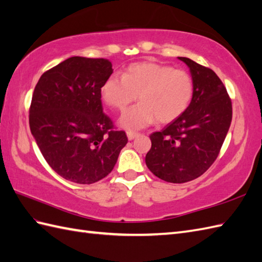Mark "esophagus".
<instances>
[{"instance_id":"esophagus-1","label":"esophagus","mask_w":262,"mask_h":262,"mask_svg":"<svg viewBox=\"0 0 262 262\" xmlns=\"http://www.w3.org/2000/svg\"><path fill=\"white\" fill-rule=\"evenodd\" d=\"M138 135H139V134H138V133H135V132H127V137H128L129 140H132V139H134V138H136Z\"/></svg>"}]
</instances>
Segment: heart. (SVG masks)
Returning <instances> with one entry per match:
<instances>
[{"instance_id":"1","label":"heart","mask_w":262,"mask_h":262,"mask_svg":"<svg viewBox=\"0 0 262 262\" xmlns=\"http://www.w3.org/2000/svg\"><path fill=\"white\" fill-rule=\"evenodd\" d=\"M195 92L192 76L170 65L143 62L130 65L123 77L107 78L100 95L112 108L123 112L137 95L140 102L126 111L120 125L128 130L142 129L157 119L167 124L188 108Z\"/></svg>"}]
</instances>
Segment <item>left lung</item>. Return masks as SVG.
Masks as SVG:
<instances>
[{
	"label": "left lung",
	"mask_w": 262,
	"mask_h": 262,
	"mask_svg": "<svg viewBox=\"0 0 262 262\" xmlns=\"http://www.w3.org/2000/svg\"><path fill=\"white\" fill-rule=\"evenodd\" d=\"M189 67L195 92L187 111L160 132L152 133L145 162L165 182L198 178L217 159L232 118L231 99L212 70L178 57Z\"/></svg>",
	"instance_id": "left-lung-1"
}]
</instances>
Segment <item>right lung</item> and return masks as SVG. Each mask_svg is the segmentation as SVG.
Here are the masks:
<instances>
[{"label":"right lung","mask_w":262,"mask_h":262,"mask_svg":"<svg viewBox=\"0 0 262 262\" xmlns=\"http://www.w3.org/2000/svg\"><path fill=\"white\" fill-rule=\"evenodd\" d=\"M112 73L108 59L73 56L35 86L31 133L51 168L70 182L90 185L106 177L128 142L103 113L100 89Z\"/></svg>","instance_id":"obj_1"}]
</instances>
